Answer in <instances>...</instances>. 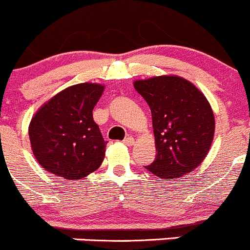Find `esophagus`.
<instances>
[{
  "instance_id": "esophagus-1",
  "label": "esophagus",
  "mask_w": 250,
  "mask_h": 250,
  "mask_svg": "<svg viewBox=\"0 0 250 250\" xmlns=\"http://www.w3.org/2000/svg\"><path fill=\"white\" fill-rule=\"evenodd\" d=\"M123 143H125V146H133V144H134V138H133V137H127V138H125Z\"/></svg>"
}]
</instances>
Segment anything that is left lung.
<instances>
[{
  "mask_svg": "<svg viewBox=\"0 0 250 250\" xmlns=\"http://www.w3.org/2000/svg\"><path fill=\"white\" fill-rule=\"evenodd\" d=\"M149 104L157 155L148 167L164 181L181 178L199 167L211 148L214 116L204 93L176 75L134 81Z\"/></svg>",
  "mask_w": 250,
  "mask_h": 250,
  "instance_id": "8db88e82",
  "label": "left lung"
}]
</instances>
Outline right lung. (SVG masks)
Here are the masks:
<instances>
[{
  "label": "right lung",
  "instance_id": "add662e5",
  "mask_svg": "<svg viewBox=\"0 0 250 250\" xmlns=\"http://www.w3.org/2000/svg\"><path fill=\"white\" fill-rule=\"evenodd\" d=\"M104 90L83 83L60 91L43 104L29 123V141L43 169L66 180H79L100 167L107 142L92 117Z\"/></svg>",
  "mask_w": 250,
  "mask_h": 250
}]
</instances>
